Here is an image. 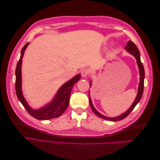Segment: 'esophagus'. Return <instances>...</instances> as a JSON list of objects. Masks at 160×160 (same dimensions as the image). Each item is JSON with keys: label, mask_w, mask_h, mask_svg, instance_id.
I'll return each instance as SVG.
<instances>
[{"label": "esophagus", "mask_w": 160, "mask_h": 160, "mask_svg": "<svg viewBox=\"0 0 160 160\" xmlns=\"http://www.w3.org/2000/svg\"><path fill=\"white\" fill-rule=\"evenodd\" d=\"M89 72H90V69H89L85 68V69H83V70L81 71V75H82V77H87L88 75H89Z\"/></svg>", "instance_id": "34e87169"}]
</instances>
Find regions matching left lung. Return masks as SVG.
<instances>
[{"instance_id":"obj_1","label":"left lung","mask_w":160,"mask_h":160,"mask_svg":"<svg viewBox=\"0 0 160 160\" xmlns=\"http://www.w3.org/2000/svg\"><path fill=\"white\" fill-rule=\"evenodd\" d=\"M125 49L128 52H129L131 55H132L135 58V59L137 61V64H138V67L139 69V75H140V78H139V86H138V94L136 98H135V101H133V103H132V105H131V107L125 111V113H122V115H120L119 116H117V117L115 118H109V117H107V116H105L102 114H101L99 111H98L96 110V109L94 108V106L92 103V101L91 99V97H90V94L89 93V104L91 106V109L93 110V112L95 113V114H96L98 117L103 118L104 119L106 120H109V121H111V122H116V121H120L122 120L124 118H125L127 116L131 113L133 108L136 106V105L139 102L140 99H141L142 95H143V83H144V78H145V72H144V67L143 66L142 62H141V59H140V53L138 49L137 46L135 45L134 43L129 41L127 43V45L125 47ZM90 86H91V81H90Z\"/></svg>"}]
</instances>
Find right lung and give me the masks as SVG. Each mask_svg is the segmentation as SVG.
I'll list each match as a JSON object with an SVG mask.
<instances>
[{"instance_id": "1", "label": "right lung", "mask_w": 160, "mask_h": 160, "mask_svg": "<svg viewBox=\"0 0 160 160\" xmlns=\"http://www.w3.org/2000/svg\"><path fill=\"white\" fill-rule=\"evenodd\" d=\"M29 42L24 46L22 49L20 59L17 64V68L15 71L16 81H15V89L16 93L18 100L25 107L28 113L33 118L38 120H47L59 117L64 111L67 109L69 103L70 95L72 87L81 78V75L78 74L72 77L69 81H67L62 85L59 89L57 91L56 95L49 103L43 106L42 108L38 109H34L28 105L27 100L25 99L22 91V74L21 67L22 61L25 51L27 49Z\"/></svg>"}]
</instances>
